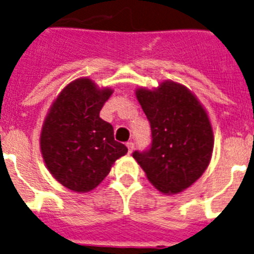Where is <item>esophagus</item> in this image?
<instances>
[{
	"mask_svg": "<svg viewBox=\"0 0 254 254\" xmlns=\"http://www.w3.org/2000/svg\"><path fill=\"white\" fill-rule=\"evenodd\" d=\"M126 146H127V149H128V153H132L133 152V148H135V144L132 141H128L126 144Z\"/></svg>",
	"mask_w": 254,
	"mask_h": 254,
	"instance_id": "obj_1",
	"label": "esophagus"
}]
</instances>
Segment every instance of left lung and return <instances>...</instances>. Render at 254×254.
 Wrapping results in <instances>:
<instances>
[{
    "mask_svg": "<svg viewBox=\"0 0 254 254\" xmlns=\"http://www.w3.org/2000/svg\"><path fill=\"white\" fill-rule=\"evenodd\" d=\"M136 98L152 129V146L132 156L146 178L165 194L187 190L205 173L213 154L214 135L204 105L178 81L139 87Z\"/></svg>",
    "mask_w": 254,
    "mask_h": 254,
    "instance_id": "obj_1",
    "label": "left lung"
}]
</instances>
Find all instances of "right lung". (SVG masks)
Instances as JSON below:
<instances>
[{
  "label": "right lung",
  "mask_w": 254,
  "mask_h": 254,
  "mask_svg": "<svg viewBox=\"0 0 254 254\" xmlns=\"http://www.w3.org/2000/svg\"><path fill=\"white\" fill-rule=\"evenodd\" d=\"M113 92L79 77L58 93L48 110L40 149L49 173L67 190L91 192L127 153L126 145L114 140L113 126L100 118Z\"/></svg>",
  "instance_id": "1"
}]
</instances>
